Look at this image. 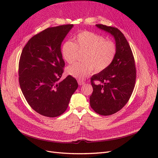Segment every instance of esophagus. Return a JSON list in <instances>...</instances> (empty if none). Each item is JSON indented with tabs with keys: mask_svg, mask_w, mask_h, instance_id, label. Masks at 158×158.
Listing matches in <instances>:
<instances>
[{
	"mask_svg": "<svg viewBox=\"0 0 158 158\" xmlns=\"http://www.w3.org/2000/svg\"><path fill=\"white\" fill-rule=\"evenodd\" d=\"M78 84L80 85H82L85 84V82H84V81H83V80H78Z\"/></svg>",
	"mask_w": 158,
	"mask_h": 158,
	"instance_id": "esophagus-1",
	"label": "esophagus"
}]
</instances>
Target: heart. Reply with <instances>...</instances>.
<instances>
[{"label": "heart", "mask_w": 158, "mask_h": 158, "mask_svg": "<svg viewBox=\"0 0 158 158\" xmlns=\"http://www.w3.org/2000/svg\"><path fill=\"white\" fill-rule=\"evenodd\" d=\"M74 42H64L61 48L63 59L69 64L76 60L78 52H84L82 60L84 63H76L67 68L68 73L77 79L106 70L113 61L117 47L111 40H106L103 36L96 33L83 31L74 37Z\"/></svg>", "instance_id": "b5f03b06"}]
</instances>
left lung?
Instances as JSON below:
<instances>
[{
    "mask_svg": "<svg viewBox=\"0 0 158 158\" xmlns=\"http://www.w3.org/2000/svg\"><path fill=\"white\" fill-rule=\"evenodd\" d=\"M97 27L113 36L116 55L106 70L91 78L93 92L90 106L101 115H111L121 110L130 99L136 81V67L131 47L118 29L103 24Z\"/></svg>",
    "mask_w": 158,
    "mask_h": 158,
    "instance_id": "8db88e82",
    "label": "left lung"
}]
</instances>
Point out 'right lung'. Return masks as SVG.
Returning <instances> with one entry per match:
<instances>
[{
  "mask_svg": "<svg viewBox=\"0 0 158 158\" xmlns=\"http://www.w3.org/2000/svg\"><path fill=\"white\" fill-rule=\"evenodd\" d=\"M73 24L47 28L32 37L19 61V83L27 102L37 113L48 117L63 114L78 87L69 75L60 80L64 61L61 44Z\"/></svg>",
  "mask_w": 158,
  "mask_h": 158,
  "instance_id": "add662e5",
  "label": "right lung"
}]
</instances>
